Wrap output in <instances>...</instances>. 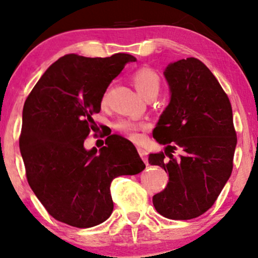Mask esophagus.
Listing matches in <instances>:
<instances>
[{"label": "esophagus", "mask_w": 258, "mask_h": 258, "mask_svg": "<svg viewBox=\"0 0 258 258\" xmlns=\"http://www.w3.org/2000/svg\"><path fill=\"white\" fill-rule=\"evenodd\" d=\"M138 152H139L140 157H142L143 161H144L146 164H148V152H146V150L144 148H142V146H139Z\"/></svg>", "instance_id": "1"}]
</instances>
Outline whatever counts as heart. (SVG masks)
Listing matches in <instances>:
<instances>
[{
    "label": "heart",
    "mask_w": 258,
    "mask_h": 258,
    "mask_svg": "<svg viewBox=\"0 0 258 258\" xmlns=\"http://www.w3.org/2000/svg\"><path fill=\"white\" fill-rule=\"evenodd\" d=\"M132 81L137 89L145 97L156 96L161 89V77L157 71L150 67H142L133 71ZM108 100V93H105L102 96V105H106ZM115 128L118 131L125 133L133 140L140 138V131L148 128V123L144 121H136L133 119H122L115 123Z\"/></svg>",
    "instance_id": "heart-1"
}]
</instances>
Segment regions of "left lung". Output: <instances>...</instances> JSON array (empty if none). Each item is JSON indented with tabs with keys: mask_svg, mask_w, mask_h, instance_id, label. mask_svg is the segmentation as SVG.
<instances>
[{
	"mask_svg": "<svg viewBox=\"0 0 258 258\" xmlns=\"http://www.w3.org/2000/svg\"><path fill=\"white\" fill-rule=\"evenodd\" d=\"M170 103L153 130L164 152L150 153L149 163L169 174L156 211L172 220H188L210 210L230 178L237 133L231 102L211 70L190 57L164 71ZM175 151H180L174 156Z\"/></svg>",
	"mask_w": 258,
	"mask_h": 258,
	"instance_id": "1",
	"label": "left lung"
}]
</instances>
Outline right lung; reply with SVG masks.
<instances>
[{
  "label": "right lung",
  "instance_id": "right-lung-1",
  "mask_svg": "<svg viewBox=\"0 0 258 258\" xmlns=\"http://www.w3.org/2000/svg\"><path fill=\"white\" fill-rule=\"evenodd\" d=\"M135 60L127 53L65 54L45 71L25 101L19 143L26 177L58 221L80 229L103 223L114 207L112 181L144 170L135 145L120 136L107 137L99 152L83 146L109 83Z\"/></svg>",
  "mask_w": 258,
  "mask_h": 258
}]
</instances>
